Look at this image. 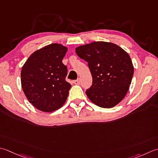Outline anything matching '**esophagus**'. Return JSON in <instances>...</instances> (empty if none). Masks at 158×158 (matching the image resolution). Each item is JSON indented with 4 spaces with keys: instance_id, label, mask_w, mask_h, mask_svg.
<instances>
[{
    "instance_id": "obj_1",
    "label": "esophagus",
    "mask_w": 158,
    "mask_h": 158,
    "mask_svg": "<svg viewBox=\"0 0 158 158\" xmlns=\"http://www.w3.org/2000/svg\"><path fill=\"white\" fill-rule=\"evenodd\" d=\"M80 79H77V80H75V81H73V83H75V84H76V85H79V83H80Z\"/></svg>"
}]
</instances>
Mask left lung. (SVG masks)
Returning a JSON list of instances; mask_svg holds the SVG:
<instances>
[{"label": "left lung", "instance_id": "1", "mask_svg": "<svg viewBox=\"0 0 158 158\" xmlns=\"http://www.w3.org/2000/svg\"><path fill=\"white\" fill-rule=\"evenodd\" d=\"M77 55L88 62L92 85L85 92L96 106L112 108L125 98L134 69L129 54L112 42H93L75 48Z\"/></svg>", "mask_w": 158, "mask_h": 158}]
</instances>
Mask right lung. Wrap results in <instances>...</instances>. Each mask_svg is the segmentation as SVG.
Here are the masks:
<instances>
[{
	"instance_id": "obj_1",
	"label": "right lung",
	"mask_w": 158,
	"mask_h": 158,
	"mask_svg": "<svg viewBox=\"0 0 158 158\" xmlns=\"http://www.w3.org/2000/svg\"><path fill=\"white\" fill-rule=\"evenodd\" d=\"M66 46L51 44L30 55L21 70V85L29 103L44 112L60 109L66 102L71 85L65 78L67 67L62 60Z\"/></svg>"
}]
</instances>
